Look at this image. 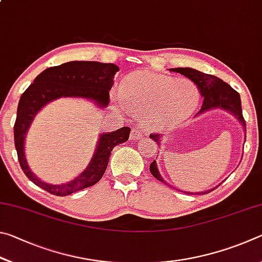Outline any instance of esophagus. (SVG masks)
<instances>
[{"label":"esophagus","mask_w":262,"mask_h":262,"mask_svg":"<svg viewBox=\"0 0 262 262\" xmlns=\"http://www.w3.org/2000/svg\"><path fill=\"white\" fill-rule=\"evenodd\" d=\"M142 137H143V134H142L139 128H137V127L132 128V132H130V140L137 141V140H141Z\"/></svg>","instance_id":"esophagus-1"}]
</instances>
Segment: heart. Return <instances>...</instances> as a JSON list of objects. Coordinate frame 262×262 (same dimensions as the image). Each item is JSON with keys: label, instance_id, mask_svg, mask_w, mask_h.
I'll return each instance as SVG.
<instances>
[{"label": "heart", "instance_id": "obj_1", "mask_svg": "<svg viewBox=\"0 0 262 262\" xmlns=\"http://www.w3.org/2000/svg\"><path fill=\"white\" fill-rule=\"evenodd\" d=\"M113 98L139 115L143 126L161 129L185 121L198 107L200 91L187 79L137 72L123 79Z\"/></svg>", "mask_w": 262, "mask_h": 262}]
</instances>
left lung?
Returning <instances> with one entry per match:
<instances>
[{"label": "left lung", "instance_id": "left-lung-1", "mask_svg": "<svg viewBox=\"0 0 262 262\" xmlns=\"http://www.w3.org/2000/svg\"><path fill=\"white\" fill-rule=\"evenodd\" d=\"M170 70L174 73H179L187 78H189L190 81L194 82V84L198 86L199 90H200V94L203 97V104H202L201 110L199 111L196 115L202 114L207 112V111L214 110V108L225 110L228 111V112L232 113L234 115V118H237V120L242 123L244 132H246V123H245V120H244L243 111H242L241 96H239L238 92L236 90H233L228 83L223 82L219 77L201 73L199 72V70H195L193 68H172ZM150 139H152L155 142H157L158 145H161L159 144V142H161L162 135L151 134L150 135ZM150 172H151V174L155 177V178L158 179L159 181H162L164 184H166L165 181L163 180L161 173L158 172L156 161H154L151 164H150ZM215 188L216 187L208 189L206 192H195V193L184 192V193L207 194V193H210L211 190H214Z\"/></svg>", "mask_w": 262, "mask_h": 262}]
</instances>
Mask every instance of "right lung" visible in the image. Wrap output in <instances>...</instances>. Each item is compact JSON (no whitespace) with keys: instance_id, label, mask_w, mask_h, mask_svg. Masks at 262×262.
I'll return each instance as SVG.
<instances>
[{"instance_id":"right-lung-1","label":"right lung","mask_w":262,"mask_h":262,"mask_svg":"<svg viewBox=\"0 0 262 262\" xmlns=\"http://www.w3.org/2000/svg\"><path fill=\"white\" fill-rule=\"evenodd\" d=\"M117 72H119V67L113 63L70 61L43 70L21 95L14 126L15 147L21 170L33 184L51 194L66 196L94 186L101 179L107 167L111 151L115 145L128 140L129 127H122L111 133H101L94 157L85 170L72 181L61 185L47 184L31 171L24 151L25 137L39 111L46 104L61 97L85 98L94 101L98 107H106L110 103L108 91L112 89Z\"/></svg>"}]
</instances>
